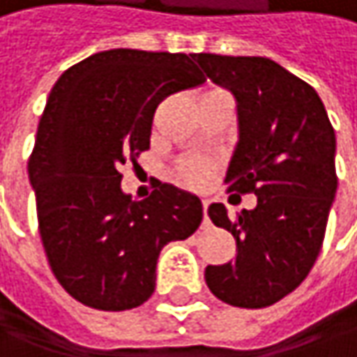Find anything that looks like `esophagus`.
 <instances>
[{"mask_svg":"<svg viewBox=\"0 0 357 357\" xmlns=\"http://www.w3.org/2000/svg\"><path fill=\"white\" fill-rule=\"evenodd\" d=\"M208 204H211V200H202V208H204V220H208Z\"/></svg>","mask_w":357,"mask_h":357,"instance_id":"34e87169","label":"esophagus"}]
</instances>
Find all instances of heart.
Here are the masks:
<instances>
[{
	"label": "heart",
	"instance_id": "1",
	"mask_svg": "<svg viewBox=\"0 0 357 357\" xmlns=\"http://www.w3.org/2000/svg\"><path fill=\"white\" fill-rule=\"evenodd\" d=\"M212 165L204 159H185L179 165V178L192 185H200L204 183L208 176H211Z\"/></svg>",
	"mask_w": 357,
	"mask_h": 357
}]
</instances>
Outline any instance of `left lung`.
Here are the masks:
<instances>
[{
    "mask_svg": "<svg viewBox=\"0 0 357 357\" xmlns=\"http://www.w3.org/2000/svg\"><path fill=\"white\" fill-rule=\"evenodd\" d=\"M194 61L237 104L227 190L257 196V206L237 216L220 202L208 206L239 253L204 278L231 307H270L298 288L321 251L337 192L335 130L319 93L272 59L200 52Z\"/></svg>",
    "mask_w": 357,
    "mask_h": 357,
    "instance_id": "obj_1",
    "label": "left lung"
}]
</instances>
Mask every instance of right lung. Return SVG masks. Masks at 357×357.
<instances>
[{"mask_svg":"<svg viewBox=\"0 0 357 357\" xmlns=\"http://www.w3.org/2000/svg\"><path fill=\"white\" fill-rule=\"evenodd\" d=\"M206 82L183 52L112 49L67 69L50 89L28 178L50 270L82 305L141 307L157 259L202 222L196 194L161 183L137 200L120 167L149 149L157 104Z\"/></svg>","mask_w":357,"mask_h":357,"instance_id":"1","label":"right lung"}]
</instances>
